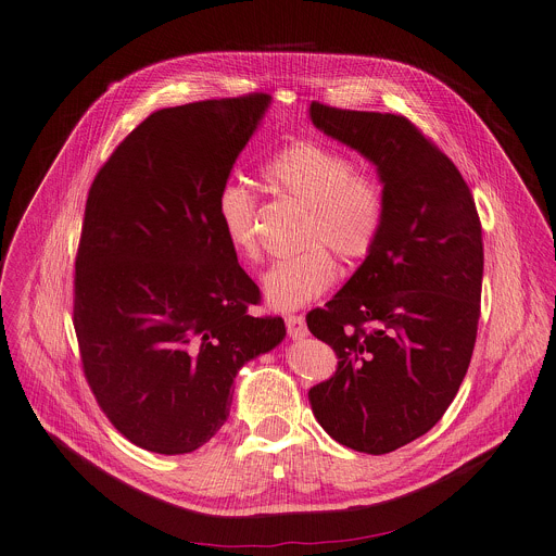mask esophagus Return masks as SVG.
<instances>
[{
    "label": "esophagus",
    "instance_id": "esophagus-1",
    "mask_svg": "<svg viewBox=\"0 0 556 556\" xmlns=\"http://www.w3.org/2000/svg\"><path fill=\"white\" fill-rule=\"evenodd\" d=\"M286 330L290 339H303L307 337V326L301 314H286Z\"/></svg>",
    "mask_w": 556,
    "mask_h": 556
}]
</instances>
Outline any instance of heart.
I'll return each instance as SVG.
<instances>
[{
	"instance_id": "heart-1",
	"label": "heart",
	"mask_w": 556,
	"mask_h": 556,
	"mask_svg": "<svg viewBox=\"0 0 556 556\" xmlns=\"http://www.w3.org/2000/svg\"><path fill=\"white\" fill-rule=\"evenodd\" d=\"M266 185L307 206L301 232V253L279 260L262 279L266 301L277 309H294L321 296L337 279L330 251L356 264L365 260L384 219L380 182L358 172L352 157L316 140H292L262 167ZM260 200L240 185L226 182L217 193V219L230 249L242 260H262L257 232Z\"/></svg>"
}]
</instances>
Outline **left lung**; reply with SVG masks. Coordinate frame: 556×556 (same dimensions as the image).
Wrapping results in <instances>:
<instances>
[{
	"mask_svg": "<svg viewBox=\"0 0 556 556\" xmlns=\"http://www.w3.org/2000/svg\"><path fill=\"white\" fill-rule=\"evenodd\" d=\"M309 118L378 167L384 219L352 279L305 316L339 358L307 399L339 444L382 455L425 435L466 376L480 321L482 222L451 157L409 118L319 101Z\"/></svg>",
	"mask_w": 556,
	"mask_h": 556,
	"instance_id": "1",
	"label": "left lung"
}]
</instances>
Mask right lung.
<instances>
[{
  "label": "right lung",
  "mask_w": 556,
  "mask_h": 556,
  "mask_svg": "<svg viewBox=\"0 0 556 556\" xmlns=\"http://www.w3.org/2000/svg\"><path fill=\"white\" fill-rule=\"evenodd\" d=\"M270 97L157 110L99 169L74 260L72 324L108 420L140 448L182 455L226 422L232 378L286 337L253 316L217 193Z\"/></svg>",
  "instance_id": "right-lung-1"
}]
</instances>
